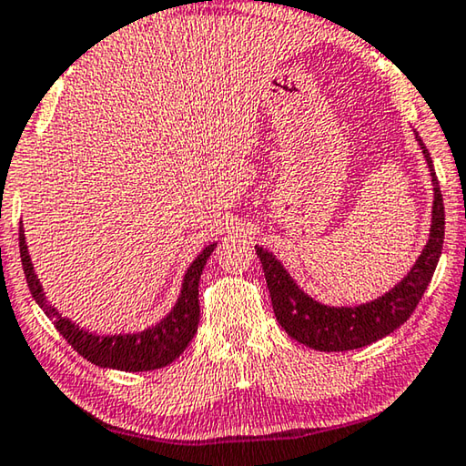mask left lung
I'll return each instance as SVG.
<instances>
[{
	"instance_id": "obj_1",
	"label": "left lung",
	"mask_w": 466,
	"mask_h": 466,
	"mask_svg": "<svg viewBox=\"0 0 466 466\" xmlns=\"http://www.w3.org/2000/svg\"><path fill=\"white\" fill-rule=\"evenodd\" d=\"M415 138L421 147L433 183L430 239L413 268L390 291H386L378 299L353 305V308L350 305L349 308L347 305H340V308L324 305L295 283L279 258L272 256V251L256 246V254L262 262L266 285L270 291L274 316L289 337L301 345L316 350H328V353L368 347L405 324L423 297L438 266L441 246H444V200H441L430 150L425 148L421 136L417 132Z\"/></svg>"
}]
</instances>
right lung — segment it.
Returning <instances> with one entry per match:
<instances>
[{"mask_svg":"<svg viewBox=\"0 0 466 466\" xmlns=\"http://www.w3.org/2000/svg\"><path fill=\"white\" fill-rule=\"evenodd\" d=\"M18 235L22 268H25L30 295H33L35 301L39 303L45 316L56 324L59 334H64V339L70 342L74 350H78L84 360L98 365V368H109L119 371H150L165 368V365L177 360L189 342H192L198 330V322H200L198 283H200L206 260H208L212 251H215L217 243L206 246L200 254L196 256V260L189 264L186 277H183L177 303H175L169 314L163 319H158L155 326L144 328L140 332L96 334L76 326L70 318L61 316L47 301L41 280L36 277L33 262H30L22 223Z\"/></svg>","mask_w":466,"mask_h":466,"instance_id":"1","label":"right lung"}]
</instances>
